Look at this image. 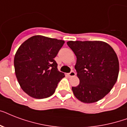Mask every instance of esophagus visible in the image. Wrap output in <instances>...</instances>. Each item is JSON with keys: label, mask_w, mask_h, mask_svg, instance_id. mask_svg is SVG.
I'll return each mask as SVG.
<instances>
[{"label": "esophagus", "mask_w": 127, "mask_h": 127, "mask_svg": "<svg viewBox=\"0 0 127 127\" xmlns=\"http://www.w3.org/2000/svg\"><path fill=\"white\" fill-rule=\"evenodd\" d=\"M68 75L69 77H72V76H75L76 73L74 71H71L70 73L68 74Z\"/></svg>", "instance_id": "esophagus-1"}]
</instances>
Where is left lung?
I'll return each mask as SVG.
<instances>
[{
  "mask_svg": "<svg viewBox=\"0 0 127 127\" xmlns=\"http://www.w3.org/2000/svg\"><path fill=\"white\" fill-rule=\"evenodd\" d=\"M67 45L76 56L74 68L80 83L72 87L74 96L86 103L98 101L117 80L119 63L117 54L101 41H69Z\"/></svg>",
  "mask_w": 127,
  "mask_h": 127,
  "instance_id": "left-lung-1",
  "label": "left lung"
}]
</instances>
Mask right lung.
I'll return each instance as SVG.
<instances>
[{
	"label": "right lung",
	"instance_id": "obj_1",
	"mask_svg": "<svg viewBox=\"0 0 127 127\" xmlns=\"http://www.w3.org/2000/svg\"><path fill=\"white\" fill-rule=\"evenodd\" d=\"M64 43L63 40L34 35L18 49L14 59L15 74L21 88L30 96H51L64 77L54 60Z\"/></svg>",
	"mask_w": 127,
	"mask_h": 127
}]
</instances>
